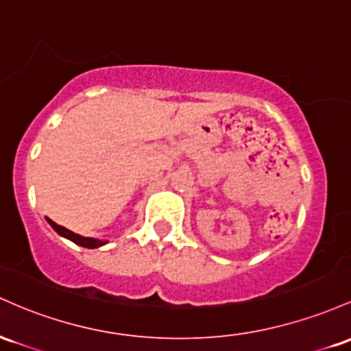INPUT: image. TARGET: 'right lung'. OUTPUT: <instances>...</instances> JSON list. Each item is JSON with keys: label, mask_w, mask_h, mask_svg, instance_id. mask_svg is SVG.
Instances as JSON below:
<instances>
[{"label": "right lung", "mask_w": 351, "mask_h": 351, "mask_svg": "<svg viewBox=\"0 0 351 351\" xmlns=\"http://www.w3.org/2000/svg\"><path fill=\"white\" fill-rule=\"evenodd\" d=\"M48 222H49V226L53 227L54 230H56L59 235H62V237L69 239L71 242H74V243H76V245L86 247V249H97V247L104 245V243H106L104 240H97V239H90V237H82V235L74 234V232L68 230V228H66V227L58 226V223L53 222V220H51V219H48Z\"/></svg>", "instance_id": "obj_1"}]
</instances>
